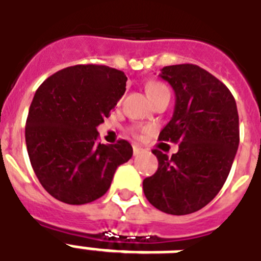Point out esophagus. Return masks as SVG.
<instances>
[{
	"mask_svg": "<svg viewBox=\"0 0 261 261\" xmlns=\"http://www.w3.org/2000/svg\"><path fill=\"white\" fill-rule=\"evenodd\" d=\"M133 153H134V155L142 154L143 149H142V147H139V146H134V149H133Z\"/></svg>",
	"mask_w": 261,
	"mask_h": 261,
	"instance_id": "1",
	"label": "esophagus"
}]
</instances>
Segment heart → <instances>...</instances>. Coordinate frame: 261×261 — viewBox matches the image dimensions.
Instances as JSON below:
<instances>
[{
	"label": "heart",
	"mask_w": 261,
	"mask_h": 261,
	"mask_svg": "<svg viewBox=\"0 0 261 261\" xmlns=\"http://www.w3.org/2000/svg\"><path fill=\"white\" fill-rule=\"evenodd\" d=\"M160 93H169V90H168V88L165 85L160 83H151L147 85V94L150 96V98L154 97V96H157Z\"/></svg>",
	"instance_id": "heart-1"
}]
</instances>
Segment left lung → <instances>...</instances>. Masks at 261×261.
Masks as SVG:
<instances>
[{
  "label": "left lung",
  "mask_w": 261,
  "mask_h": 261,
  "mask_svg": "<svg viewBox=\"0 0 261 261\" xmlns=\"http://www.w3.org/2000/svg\"><path fill=\"white\" fill-rule=\"evenodd\" d=\"M160 77L173 88L176 102L159 139L178 143V151L168 157L153 150L159 169L143 180V192L167 214H191L226 181L240 143L239 112L226 85L196 65L165 66Z\"/></svg>",
  "instance_id": "8db88e82"
}]
</instances>
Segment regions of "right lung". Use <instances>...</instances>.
<instances>
[{
  "instance_id": "right-lung-1",
  "label": "right lung",
  "mask_w": 261,
  "mask_h": 261,
  "mask_svg": "<svg viewBox=\"0 0 261 261\" xmlns=\"http://www.w3.org/2000/svg\"><path fill=\"white\" fill-rule=\"evenodd\" d=\"M126 74L102 65L57 71L38 88L25 124L31 165L43 188L67 204L101 198L115 171L133 155L120 139L97 142V126L126 92Z\"/></svg>"
}]
</instances>
